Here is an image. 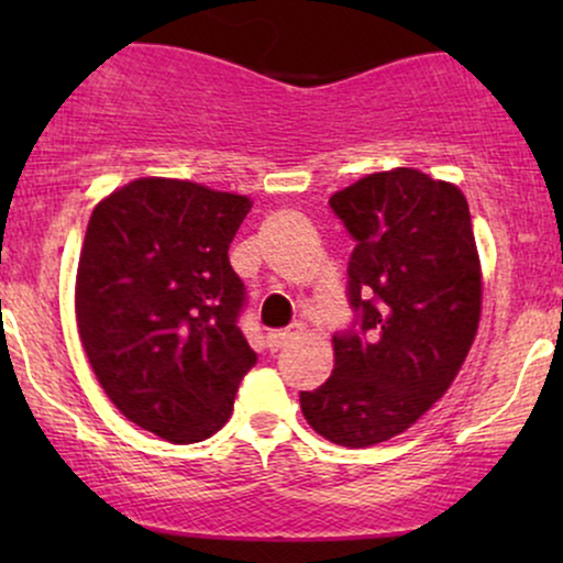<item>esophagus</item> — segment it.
I'll use <instances>...</instances> for the list:
<instances>
[{"label": "esophagus", "mask_w": 563, "mask_h": 563, "mask_svg": "<svg viewBox=\"0 0 563 563\" xmlns=\"http://www.w3.org/2000/svg\"><path fill=\"white\" fill-rule=\"evenodd\" d=\"M296 335H299V331H296V328H286V331H269L267 333L269 352H277V349H283V346L288 344V341H294Z\"/></svg>", "instance_id": "34e87169"}]
</instances>
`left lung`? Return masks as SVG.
<instances>
[{"label":"left lung","mask_w":563,"mask_h":563,"mask_svg":"<svg viewBox=\"0 0 563 563\" xmlns=\"http://www.w3.org/2000/svg\"><path fill=\"white\" fill-rule=\"evenodd\" d=\"M354 241L335 367L301 391L307 423L341 448L402 434L450 389L474 344L482 273L468 203L418 169L367 174L328 200Z\"/></svg>","instance_id":"8db88e82"}]
</instances>
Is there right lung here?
Masks as SVG:
<instances>
[{
    "mask_svg": "<svg viewBox=\"0 0 563 563\" xmlns=\"http://www.w3.org/2000/svg\"><path fill=\"white\" fill-rule=\"evenodd\" d=\"M249 211L245 196L151 177L89 217L76 275L84 352L111 402L166 442L217 434L256 365L228 256Z\"/></svg>",
    "mask_w": 563,
    "mask_h": 563,
    "instance_id": "1",
    "label": "right lung"
}]
</instances>
